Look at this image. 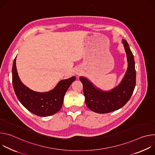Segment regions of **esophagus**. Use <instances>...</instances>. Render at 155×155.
Listing matches in <instances>:
<instances>
[{
  "label": "esophagus",
  "mask_w": 155,
  "mask_h": 155,
  "mask_svg": "<svg viewBox=\"0 0 155 155\" xmlns=\"http://www.w3.org/2000/svg\"><path fill=\"white\" fill-rule=\"evenodd\" d=\"M81 74V72H80V71H76V74L77 75H79L80 74Z\"/></svg>",
  "instance_id": "1"
}]
</instances>
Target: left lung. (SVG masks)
Segmentation results:
<instances>
[{"label":"left lung","instance_id":"obj_1","mask_svg":"<svg viewBox=\"0 0 155 155\" xmlns=\"http://www.w3.org/2000/svg\"><path fill=\"white\" fill-rule=\"evenodd\" d=\"M128 67L121 83L111 91L105 92L94 87L86 78L81 77L85 103L87 108L98 114H107L123 107L130 99L136 86V73L134 56L127 42L123 40Z\"/></svg>","mask_w":155,"mask_h":155}]
</instances>
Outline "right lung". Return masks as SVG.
<instances>
[{
  "label": "right lung",
  "instance_id": "add662e5",
  "mask_svg": "<svg viewBox=\"0 0 155 155\" xmlns=\"http://www.w3.org/2000/svg\"><path fill=\"white\" fill-rule=\"evenodd\" d=\"M16 58L12 68V83L16 96L22 105L29 112L39 117H48L59 111L64 95L75 80V77L60 81L49 92H35L29 89L19 80L16 67Z\"/></svg>",
  "mask_w": 155,
  "mask_h": 155
}]
</instances>
